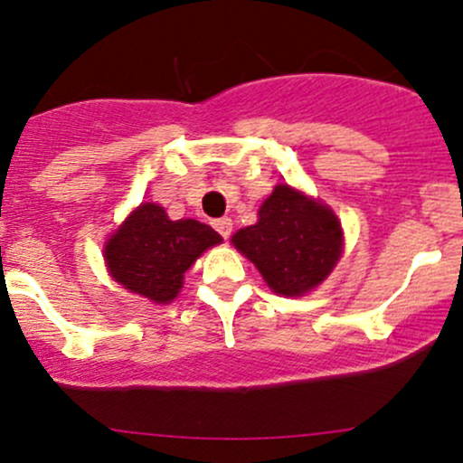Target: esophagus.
Returning <instances> with one entry per match:
<instances>
[{
	"label": "esophagus",
	"instance_id": "1",
	"mask_svg": "<svg viewBox=\"0 0 463 463\" xmlns=\"http://www.w3.org/2000/svg\"><path fill=\"white\" fill-rule=\"evenodd\" d=\"M213 228L217 232H220L222 237L228 239V237H231V232H232V220H231V217H220V220L213 222Z\"/></svg>",
	"mask_w": 463,
	"mask_h": 463
}]
</instances>
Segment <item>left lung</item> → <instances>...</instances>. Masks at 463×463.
I'll use <instances>...</instances> for the list:
<instances>
[{
    "label": "left lung",
    "mask_w": 463,
    "mask_h": 463,
    "mask_svg": "<svg viewBox=\"0 0 463 463\" xmlns=\"http://www.w3.org/2000/svg\"><path fill=\"white\" fill-rule=\"evenodd\" d=\"M235 246L276 294L305 296L333 272L342 257L337 215L289 184H276L259 209V222L232 235Z\"/></svg>",
    "instance_id": "left-lung-1"
}]
</instances>
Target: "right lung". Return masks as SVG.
<instances>
[{
    "instance_id": "obj_1",
    "label": "right lung",
    "mask_w": 463,
    "mask_h": 463,
    "mask_svg": "<svg viewBox=\"0 0 463 463\" xmlns=\"http://www.w3.org/2000/svg\"><path fill=\"white\" fill-rule=\"evenodd\" d=\"M217 243L222 237L209 224L172 222L163 206L143 202L106 241L104 261L110 276L132 294L167 305L195 259Z\"/></svg>"
}]
</instances>
